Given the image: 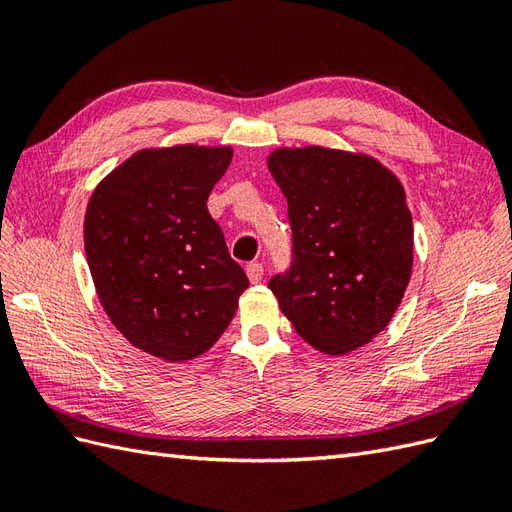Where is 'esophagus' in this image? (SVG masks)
<instances>
[{"instance_id":"1","label":"esophagus","mask_w":512,"mask_h":512,"mask_svg":"<svg viewBox=\"0 0 512 512\" xmlns=\"http://www.w3.org/2000/svg\"><path fill=\"white\" fill-rule=\"evenodd\" d=\"M246 277L251 283H259L261 277H264V266L257 264V261H253V264L246 266Z\"/></svg>"}]
</instances>
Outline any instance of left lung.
<instances>
[{"label": "left lung", "mask_w": 512, "mask_h": 512, "mask_svg": "<svg viewBox=\"0 0 512 512\" xmlns=\"http://www.w3.org/2000/svg\"><path fill=\"white\" fill-rule=\"evenodd\" d=\"M266 164L287 199L294 264L270 279L309 346L339 357L385 331L411 281L413 216L402 181L359 151L279 147Z\"/></svg>", "instance_id": "8db88e82"}]
</instances>
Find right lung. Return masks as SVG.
I'll list each match as a JSON object with an SVG mask.
<instances>
[{"mask_svg": "<svg viewBox=\"0 0 512 512\" xmlns=\"http://www.w3.org/2000/svg\"><path fill=\"white\" fill-rule=\"evenodd\" d=\"M231 157L227 144L140 149L90 194L84 248L99 303L131 346L157 359L207 352L248 287L207 212Z\"/></svg>", "mask_w": 512, "mask_h": 512, "instance_id": "add662e5", "label": "right lung"}]
</instances>
